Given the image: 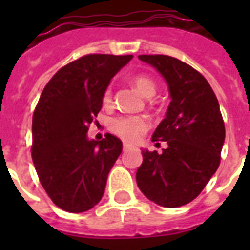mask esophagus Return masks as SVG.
<instances>
[{
    "instance_id": "esophagus-1",
    "label": "esophagus",
    "mask_w": 250,
    "mask_h": 250,
    "mask_svg": "<svg viewBox=\"0 0 250 250\" xmlns=\"http://www.w3.org/2000/svg\"><path fill=\"white\" fill-rule=\"evenodd\" d=\"M129 148H131V145H128V144L123 145V150H125V152H127V150H128Z\"/></svg>"
}]
</instances>
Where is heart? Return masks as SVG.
<instances>
[{"instance_id":"obj_1","label":"heart","mask_w":250,"mask_h":250,"mask_svg":"<svg viewBox=\"0 0 250 250\" xmlns=\"http://www.w3.org/2000/svg\"><path fill=\"white\" fill-rule=\"evenodd\" d=\"M132 84L145 98H150L156 94V84L152 79H149L148 76H136L133 78ZM111 97H113L111 88H107L104 94V102L109 104L111 101ZM110 128L123 140L135 143L148 131L149 123L143 117H117L110 123Z\"/></svg>"}]
</instances>
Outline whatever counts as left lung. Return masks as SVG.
<instances>
[{
  "label": "left lung",
  "instance_id": "left-lung-1",
  "mask_svg": "<svg viewBox=\"0 0 250 250\" xmlns=\"http://www.w3.org/2000/svg\"><path fill=\"white\" fill-rule=\"evenodd\" d=\"M139 60L162 75L171 102L152 136V141H166L167 148L162 153L143 149L137 186L157 205L179 208L197 197L215 174L225 123L211 86L189 64L168 56H139Z\"/></svg>",
  "mask_w": 250,
  "mask_h": 250
}]
</instances>
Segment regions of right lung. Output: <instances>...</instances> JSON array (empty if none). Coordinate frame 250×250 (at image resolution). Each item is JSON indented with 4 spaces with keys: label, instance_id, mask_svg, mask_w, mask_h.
I'll list each match as a JSON object with an SVG mask.
<instances>
[{
    "label": "right lung",
    "instance_id": "add662e5",
    "mask_svg": "<svg viewBox=\"0 0 250 250\" xmlns=\"http://www.w3.org/2000/svg\"><path fill=\"white\" fill-rule=\"evenodd\" d=\"M133 56L88 54L62 67L45 85L32 118V160L41 186L58 208L83 213L104 196L123 144L107 133L89 139L110 82Z\"/></svg>",
    "mask_w": 250,
    "mask_h": 250
}]
</instances>
